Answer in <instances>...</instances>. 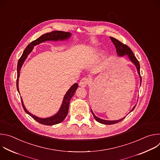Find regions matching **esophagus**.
<instances>
[{"mask_svg":"<svg viewBox=\"0 0 160 160\" xmlns=\"http://www.w3.org/2000/svg\"><path fill=\"white\" fill-rule=\"evenodd\" d=\"M88 82H89V80H88V78H83L80 80V83H79V85H80V87H85L87 86V85L88 84Z\"/></svg>","mask_w":160,"mask_h":160,"instance_id":"obj_1","label":"esophagus"}]
</instances>
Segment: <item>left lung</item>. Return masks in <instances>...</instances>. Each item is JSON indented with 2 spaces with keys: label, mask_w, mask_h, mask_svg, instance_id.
Returning <instances> with one entry per match:
<instances>
[{
  "label": "left lung",
  "mask_w": 160,
  "mask_h": 160,
  "mask_svg": "<svg viewBox=\"0 0 160 160\" xmlns=\"http://www.w3.org/2000/svg\"><path fill=\"white\" fill-rule=\"evenodd\" d=\"M110 39L112 41V42L113 43V44L115 45V48H116V51H117V52L118 54V56H125V55H128V57L129 58V59L135 64V66H136V68L137 70H138V74L140 76V78H141V81H142V78H141V73H140V64H139V61L137 59L136 57L134 56L133 52L132 51V50L130 49V48L127 46V45L122 43L120 41L118 40L117 39L113 38V37H110ZM136 105L133 108V109L131 110V111H132L134 108H135ZM130 111V112H131ZM91 112H92V115L94 117V118L96 119V120L102 124H105V125H112V124H115V123H117L118 122H120V121H122V120H123L125 118H123L122 119H120V120H115V121H109V120H102V119H101L98 117H97L94 114L93 112V111H92V109H91Z\"/></svg>",
  "instance_id": "1"
}]
</instances>
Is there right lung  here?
<instances>
[{"mask_svg": "<svg viewBox=\"0 0 160 160\" xmlns=\"http://www.w3.org/2000/svg\"><path fill=\"white\" fill-rule=\"evenodd\" d=\"M70 36H71V33L69 32H62V31H53L50 33H47L42 35L38 38L36 39L35 40L32 41L28 45V46L26 48V49L24 50L23 52H22V54L21 56V58L19 59L18 62V66H17L18 75H17V80H16V86H17V90H18L19 93V88H18V80H19L18 78L19 77L20 69H21L22 64H23L24 61H25L26 58H27L28 55L31 52V51L33 49V47L35 46V45L39 44L43 42L47 41V40L57 41L59 40H66L68 38H70ZM77 88H78V84L75 83L71 87V88L69 90H68V91L66 92V94H65V96L64 97L63 101H62V103L60 109L57 112V114H56L55 115H54L51 117L46 118H38L37 117L33 115L32 114H31L27 110V109L25 108V107L23 104V102H22V100L21 98L22 108H23L25 112L27 114H28L30 117H32L35 120H36L37 122H38V123H41V124L45 125H53L58 124V123L62 122L66 118L67 114H68V109H69L70 101L72 98L75 94Z\"/></svg>", "mask_w": 160, "mask_h": 160, "instance_id": "obj_1", "label": "right lung"}]
</instances>
